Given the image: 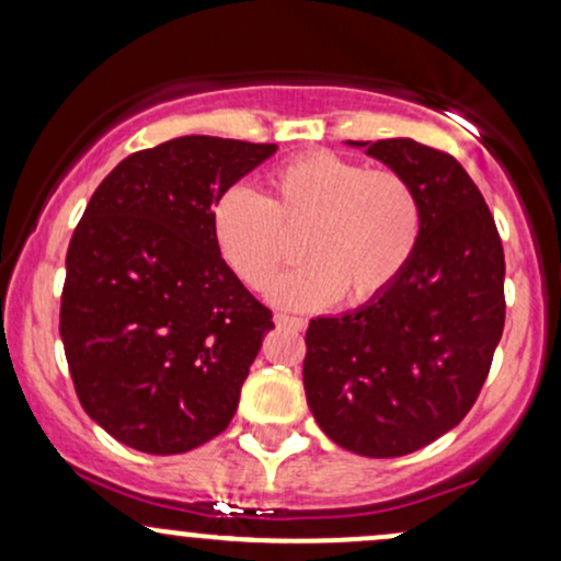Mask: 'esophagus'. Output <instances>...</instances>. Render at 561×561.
<instances>
[{
	"label": "esophagus",
	"mask_w": 561,
	"mask_h": 561,
	"mask_svg": "<svg viewBox=\"0 0 561 561\" xmlns=\"http://www.w3.org/2000/svg\"><path fill=\"white\" fill-rule=\"evenodd\" d=\"M274 321L279 327H289V330H306V319H300V317H287V313H276Z\"/></svg>",
	"instance_id": "esophagus-1"
}]
</instances>
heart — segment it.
<instances>
[{"mask_svg":"<svg viewBox=\"0 0 561 561\" xmlns=\"http://www.w3.org/2000/svg\"><path fill=\"white\" fill-rule=\"evenodd\" d=\"M214 244L250 289L272 285L300 237L306 263L282 276L272 300L287 308L375 300L396 285L422 234L414 186L392 169H366L330 150L302 152L268 176L263 197L237 184L210 214Z\"/></svg>","mask_w":561,"mask_h":561,"instance_id":"b5f03b06","label":"heart"}]
</instances>
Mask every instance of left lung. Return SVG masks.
Here are the masks:
<instances>
[{
	"instance_id": "1",
	"label": "left lung",
	"mask_w": 561,
	"mask_h": 561,
	"mask_svg": "<svg viewBox=\"0 0 561 561\" xmlns=\"http://www.w3.org/2000/svg\"><path fill=\"white\" fill-rule=\"evenodd\" d=\"M403 173L422 234L396 285L311 319L302 388L330 440L369 459L414 454L478 401L504 332V248L485 199L448 152L414 139L347 141Z\"/></svg>"
}]
</instances>
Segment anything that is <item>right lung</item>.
Listing matches in <instances>:
<instances>
[{
	"label": "right lung",
	"mask_w": 561,
	"mask_h": 561,
	"mask_svg": "<svg viewBox=\"0 0 561 561\" xmlns=\"http://www.w3.org/2000/svg\"><path fill=\"white\" fill-rule=\"evenodd\" d=\"M276 145L179 137L96 186L66 255L60 337L76 396L115 440L184 454L229 427L272 311L210 234L216 199Z\"/></svg>",
	"instance_id": "obj_1"
}]
</instances>
